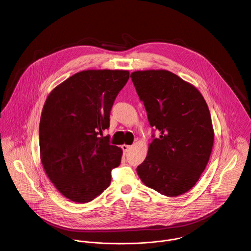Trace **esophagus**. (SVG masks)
<instances>
[{"label":"esophagus","mask_w":251,"mask_h":251,"mask_svg":"<svg viewBox=\"0 0 251 251\" xmlns=\"http://www.w3.org/2000/svg\"><path fill=\"white\" fill-rule=\"evenodd\" d=\"M121 148H122V150H123V151H124V152H127V151L131 149V146H129V145H125V144H124V145H122V146H121Z\"/></svg>","instance_id":"esophagus-1"}]
</instances>
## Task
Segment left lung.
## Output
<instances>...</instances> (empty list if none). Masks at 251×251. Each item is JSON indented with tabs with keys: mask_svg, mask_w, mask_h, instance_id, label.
<instances>
[{
	"mask_svg": "<svg viewBox=\"0 0 251 251\" xmlns=\"http://www.w3.org/2000/svg\"><path fill=\"white\" fill-rule=\"evenodd\" d=\"M151 127L160 131L136 168L144 184L175 198L200 179L212 153L215 132L208 105L196 86L166 70L131 73Z\"/></svg>",
	"mask_w": 251,
	"mask_h": 251,
	"instance_id": "left-lung-1",
	"label": "left lung"
}]
</instances>
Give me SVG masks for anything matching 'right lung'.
Here are the masks:
<instances>
[{
  "instance_id": "right-lung-1",
  "label": "right lung",
  "mask_w": 251,
  "mask_h": 251,
  "mask_svg": "<svg viewBox=\"0 0 251 251\" xmlns=\"http://www.w3.org/2000/svg\"><path fill=\"white\" fill-rule=\"evenodd\" d=\"M122 70L77 72L54 87L39 123L40 160L49 179L70 201H93L111 183L122 150L100 137L109 128L116 97L129 80Z\"/></svg>"
}]
</instances>
